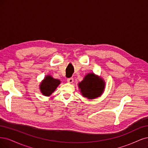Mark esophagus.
I'll return each instance as SVG.
<instances>
[{"instance_id":"1","label":"esophagus","mask_w":148,"mask_h":148,"mask_svg":"<svg viewBox=\"0 0 148 148\" xmlns=\"http://www.w3.org/2000/svg\"><path fill=\"white\" fill-rule=\"evenodd\" d=\"M67 82L68 83H70V84H72L73 82H74V79L73 77H71V78H68L67 79Z\"/></svg>"}]
</instances>
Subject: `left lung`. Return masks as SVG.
<instances>
[{"label": "left lung", "mask_w": 148, "mask_h": 148, "mask_svg": "<svg viewBox=\"0 0 148 148\" xmlns=\"http://www.w3.org/2000/svg\"><path fill=\"white\" fill-rule=\"evenodd\" d=\"M78 86L84 97L92 99L102 95L105 88V82L102 78L93 73H89L79 83Z\"/></svg>", "instance_id": "8db88e82"}]
</instances>
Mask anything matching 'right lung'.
Returning <instances> with one entry per match:
<instances>
[{
	"label": "right lung",
	"instance_id": "add662e5",
	"mask_svg": "<svg viewBox=\"0 0 148 148\" xmlns=\"http://www.w3.org/2000/svg\"><path fill=\"white\" fill-rule=\"evenodd\" d=\"M60 84V80L54 79L51 75H46L40 84L41 93L44 96H50Z\"/></svg>",
	"mask_w": 148,
	"mask_h": 148
}]
</instances>
